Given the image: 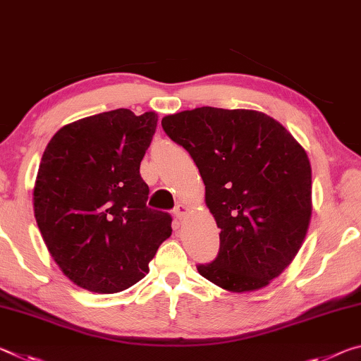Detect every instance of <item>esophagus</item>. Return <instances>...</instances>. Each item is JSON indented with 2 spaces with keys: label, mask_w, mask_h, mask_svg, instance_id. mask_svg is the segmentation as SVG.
<instances>
[{
  "label": "esophagus",
  "mask_w": 361,
  "mask_h": 361,
  "mask_svg": "<svg viewBox=\"0 0 361 361\" xmlns=\"http://www.w3.org/2000/svg\"><path fill=\"white\" fill-rule=\"evenodd\" d=\"M187 211H188V208H187V206H185V204H182V203H179V204H177V206H176V208H174V211H173V212H174V216L177 217V219H179V221H180V219H182V217H184V216H185V212H187Z\"/></svg>",
  "instance_id": "obj_1"
}]
</instances>
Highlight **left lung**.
I'll list each match as a JSON object with an SVG mask.
<instances>
[{"instance_id": "1", "label": "left lung", "mask_w": 361, "mask_h": 361, "mask_svg": "<svg viewBox=\"0 0 361 361\" xmlns=\"http://www.w3.org/2000/svg\"><path fill=\"white\" fill-rule=\"evenodd\" d=\"M164 133L184 147L221 228L214 261L200 275L233 293L256 291L296 256L312 214L305 150L269 115L200 107L164 116Z\"/></svg>"}]
</instances>
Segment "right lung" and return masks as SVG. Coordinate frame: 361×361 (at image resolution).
I'll use <instances>...</instances> for the list:
<instances>
[{"mask_svg": "<svg viewBox=\"0 0 361 361\" xmlns=\"http://www.w3.org/2000/svg\"><path fill=\"white\" fill-rule=\"evenodd\" d=\"M158 118L116 109L63 126L47 144L35 217L59 267L92 293H120L149 274L169 238V212L147 206L140 161Z\"/></svg>", "mask_w": 361, "mask_h": 361, "instance_id": "right-lung-1", "label": "right lung"}]
</instances>
